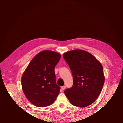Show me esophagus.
<instances>
[{
	"label": "esophagus",
	"instance_id": "34e87169",
	"mask_svg": "<svg viewBox=\"0 0 123 123\" xmlns=\"http://www.w3.org/2000/svg\"><path fill=\"white\" fill-rule=\"evenodd\" d=\"M65 88H66V86H62V87H61V89H62V90H65Z\"/></svg>",
	"mask_w": 123,
	"mask_h": 123
}]
</instances>
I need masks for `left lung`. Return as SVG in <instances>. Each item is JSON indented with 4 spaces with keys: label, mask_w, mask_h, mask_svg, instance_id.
Masks as SVG:
<instances>
[{
    "label": "left lung",
    "mask_w": 123,
    "mask_h": 123,
    "mask_svg": "<svg viewBox=\"0 0 123 123\" xmlns=\"http://www.w3.org/2000/svg\"><path fill=\"white\" fill-rule=\"evenodd\" d=\"M71 71L73 85L64 91L71 104L85 107L94 103L100 94L105 82L101 63L88 52L76 49L63 55Z\"/></svg>",
    "instance_id": "1"
}]
</instances>
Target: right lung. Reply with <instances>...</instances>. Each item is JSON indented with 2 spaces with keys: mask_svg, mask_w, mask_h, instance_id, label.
<instances>
[{
  "mask_svg": "<svg viewBox=\"0 0 123 123\" xmlns=\"http://www.w3.org/2000/svg\"><path fill=\"white\" fill-rule=\"evenodd\" d=\"M61 58L55 52L44 50L31 60L21 78L26 97L36 107H47L55 101L60 87L56 82L54 68Z\"/></svg>",
  "mask_w": 123,
  "mask_h": 123,
  "instance_id": "add662e5",
  "label": "right lung"
}]
</instances>
